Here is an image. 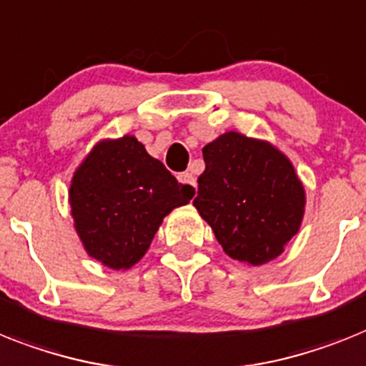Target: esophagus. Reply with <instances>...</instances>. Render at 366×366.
Returning <instances> with one entry per match:
<instances>
[{
	"instance_id": "34e87169",
	"label": "esophagus",
	"mask_w": 366,
	"mask_h": 366,
	"mask_svg": "<svg viewBox=\"0 0 366 366\" xmlns=\"http://www.w3.org/2000/svg\"><path fill=\"white\" fill-rule=\"evenodd\" d=\"M177 179H179V183H183L185 185V189L189 190L190 194H194L196 192V179L192 174H189V172H183V174H179L177 176Z\"/></svg>"
}]
</instances>
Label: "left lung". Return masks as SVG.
Wrapping results in <instances>:
<instances>
[{"label": "left lung", "mask_w": 366, "mask_h": 366, "mask_svg": "<svg viewBox=\"0 0 366 366\" xmlns=\"http://www.w3.org/2000/svg\"><path fill=\"white\" fill-rule=\"evenodd\" d=\"M194 207L230 258L262 265L285 250L305 213L292 162L267 142L224 132L202 149Z\"/></svg>", "instance_id": "1"}]
</instances>
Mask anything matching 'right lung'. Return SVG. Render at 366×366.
<instances>
[{
	"label": "right lung",
	"mask_w": 366,
	"mask_h": 366,
	"mask_svg": "<svg viewBox=\"0 0 366 366\" xmlns=\"http://www.w3.org/2000/svg\"><path fill=\"white\" fill-rule=\"evenodd\" d=\"M192 196L129 134L99 142L74 172L69 190L84 249L110 269L140 262L162 219Z\"/></svg>",
	"instance_id": "obj_1"
}]
</instances>
